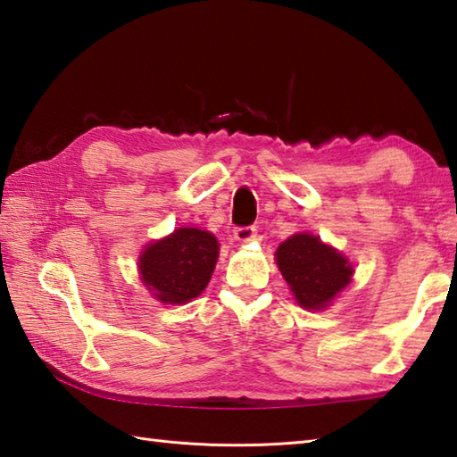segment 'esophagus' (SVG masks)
Listing matches in <instances>:
<instances>
[{"label": "esophagus", "mask_w": 457, "mask_h": 457, "mask_svg": "<svg viewBox=\"0 0 457 457\" xmlns=\"http://www.w3.org/2000/svg\"><path fill=\"white\" fill-rule=\"evenodd\" d=\"M255 236V228L253 226H245V228H236L234 229V237L237 241H249Z\"/></svg>", "instance_id": "1"}]
</instances>
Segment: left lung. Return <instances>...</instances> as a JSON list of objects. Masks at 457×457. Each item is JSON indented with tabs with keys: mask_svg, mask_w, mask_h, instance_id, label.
<instances>
[{
	"mask_svg": "<svg viewBox=\"0 0 457 457\" xmlns=\"http://www.w3.org/2000/svg\"><path fill=\"white\" fill-rule=\"evenodd\" d=\"M277 265L296 303L308 310L328 306L353 275L344 255L310 234H296L280 244Z\"/></svg>",
	"mask_w": 457,
	"mask_h": 457,
	"instance_id": "8db88e82",
	"label": "left lung"
}]
</instances>
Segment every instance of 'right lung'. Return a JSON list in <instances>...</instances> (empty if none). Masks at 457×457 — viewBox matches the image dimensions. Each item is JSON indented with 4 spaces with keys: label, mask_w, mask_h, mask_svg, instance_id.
Masks as SVG:
<instances>
[{
    "label": "right lung",
    "mask_w": 457,
    "mask_h": 457,
    "mask_svg": "<svg viewBox=\"0 0 457 457\" xmlns=\"http://www.w3.org/2000/svg\"><path fill=\"white\" fill-rule=\"evenodd\" d=\"M218 249V239L208 231L180 228L143 251L139 263L143 283L154 290L161 303H188L206 288Z\"/></svg>",
    "instance_id": "1"
}]
</instances>
